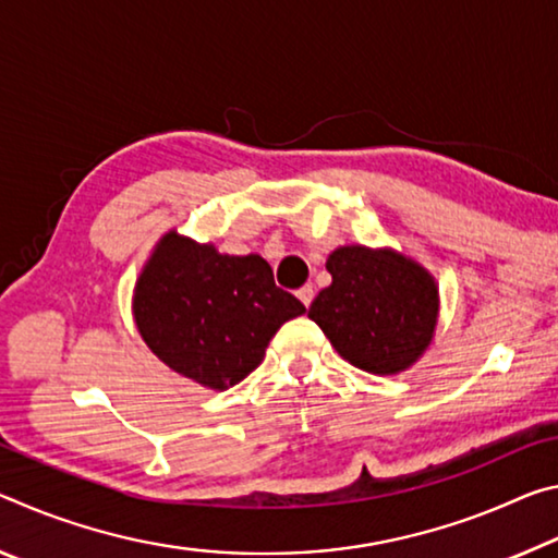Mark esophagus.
Wrapping results in <instances>:
<instances>
[{
  "instance_id": "obj_1",
  "label": "esophagus",
  "mask_w": 558,
  "mask_h": 558,
  "mask_svg": "<svg viewBox=\"0 0 558 558\" xmlns=\"http://www.w3.org/2000/svg\"><path fill=\"white\" fill-rule=\"evenodd\" d=\"M296 296H299L301 304H304V306L308 308V306H312V301H314V287H312V284L301 287V289L296 291Z\"/></svg>"
}]
</instances>
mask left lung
Returning a JSON list of instances; mask_svg holds the SVG:
<instances>
[{
    "mask_svg": "<svg viewBox=\"0 0 558 558\" xmlns=\"http://www.w3.org/2000/svg\"><path fill=\"white\" fill-rule=\"evenodd\" d=\"M331 287L318 291L308 318L355 368L390 376L427 349L437 322L430 274L396 252L341 246L326 262Z\"/></svg>",
    "mask_w": 558,
    "mask_h": 558,
    "instance_id": "left-lung-1",
    "label": "left lung"
}]
</instances>
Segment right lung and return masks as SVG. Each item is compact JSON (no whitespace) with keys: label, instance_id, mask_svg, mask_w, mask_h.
I'll use <instances>...</instances> for the list:
<instances>
[{"label":"right lung","instance_id":"add662e5","mask_svg":"<svg viewBox=\"0 0 558 558\" xmlns=\"http://www.w3.org/2000/svg\"><path fill=\"white\" fill-rule=\"evenodd\" d=\"M133 312L162 363L225 390L257 368L271 336L306 306L274 284L259 254L230 257L170 232L135 284Z\"/></svg>","mask_w":558,"mask_h":558}]
</instances>
